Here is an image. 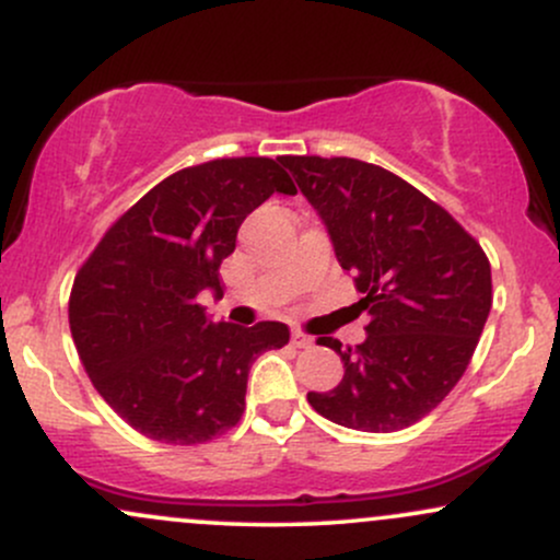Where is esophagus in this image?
<instances>
[{
  "label": "esophagus",
  "instance_id": "obj_1",
  "mask_svg": "<svg viewBox=\"0 0 560 560\" xmlns=\"http://www.w3.org/2000/svg\"><path fill=\"white\" fill-rule=\"evenodd\" d=\"M292 345L294 347H311L313 339L307 337V334H302V331H292Z\"/></svg>",
  "mask_w": 560,
  "mask_h": 560
}]
</instances>
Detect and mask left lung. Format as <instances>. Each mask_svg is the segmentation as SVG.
I'll use <instances>...</instances> for the list:
<instances>
[{
    "label": "left lung",
    "mask_w": 560,
    "mask_h": 560,
    "mask_svg": "<svg viewBox=\"0 0 560 560\" xmlns=\"http://www.w3.org/2000/svg\"><path fill=\"white\" fill-rule=\"evenodd\" d=\"M320 215L339 266L355 273L365 339L342 347L329 392H307L324 419L387 434L421 421L464 376L492 307L485 249L445 208L395 173L352 158L284 155Z\"/></svg>",
    "instance_id": "8db88e82"
}]
</instances>
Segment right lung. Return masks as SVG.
Segmentation results:
<instances>
[{"label":"right lung","mask_w":560,"mask_h":560,"mask_svg":"<svg viewBox=\"0 0 560 560\" xmlns=\"http://www.w3.org/2000/svg\"><path fill=\"white\" fill-rule=\"evenodd\" d=\"M298 195L271 158H221L163 178L107 229L75 273L70 334L115 413L150 440L199 445L236 427L255 358L289 342L279 320L213 324L199 292L242 221L268 197Z\"/></svg>","instance_id":"add662e5"}]
</instances>
